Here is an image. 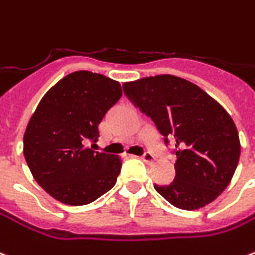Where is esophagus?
Segmentation results:
<instances>
[{"mask_svg":"<svg viewBox=\"0 0 255 255\" xmlns=\"http://www.w3.org/2000/svg\"><path fill=\"white\" fill-rule=\"evenodd\" d=\"M140 158H142V160H143L145 163H153V161H154V156H153L150 152L143 153V154L140 156Z\"/></svg>","mask_w":255,"mask_h":255,"instance_id":"1","label":"esophagus"}]
</instances>
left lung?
Listing matches in <instances>:
<instances>
[{
  "mask_svg": "<svg viewBox=\"0 0 255 255\" xmlns=\"http://www.w3.org/2000/svg\"><path fill=\"white\" fill-rule=\"evenodd\" d=\"M124 94L149 116L160 133L175 140V178L154 189L172 206L197 210L225 190L240 157L232 117L215 99L188 80L171 74L123 84Z\"/></svg>",
  "mask_w": 255,
  "mask_h": 255,
  "instance_id": "8db88e82",
  "label": "left lung"
}]
</instances>
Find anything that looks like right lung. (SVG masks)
Listing matches in <instances>:
<instances>
[{
  "mask_svg": "<svg viewBox=\"0 0 255 255\" xmlns=\"http://www.w3.org/2000/svg\"><path fill=\"white\" fill-rule=\"evenodd\" d=\"M122 95L119 81L80 70L38 103L23 136V154L37 183L58 202L84 206L115 186L120 157L88 145H95L99 124Z\"/></svg>",
  "mask_w": 255,
  "mask_h": 255,
  "instance_id": "1",
  "label": "right lung"
}]
</instances>
